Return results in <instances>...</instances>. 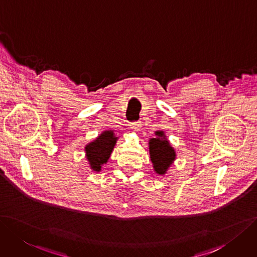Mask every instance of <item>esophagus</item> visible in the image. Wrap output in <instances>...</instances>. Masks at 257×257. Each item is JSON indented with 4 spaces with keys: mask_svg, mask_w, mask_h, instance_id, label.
<instances>
[{
    "mask_svg": "<svg viewBox=\"0 0 257 257\" xmlns=\"http://www.w3.org/2000/svg\"><path fill=\"white\" fill-rule=\"evenodd\" d=\"M130 128L135 131H140L141 129V121H136L130 123Z\"/></svg>",
    "mask_w": 257,
    "mask_h": 257,
    "instance_id": "1",
    "label": "esophagus"
}]
</instances>
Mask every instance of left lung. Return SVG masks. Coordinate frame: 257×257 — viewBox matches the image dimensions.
I'll list each match as a JSON object with an SVG mask.
<instances>
[{"mask_svg": "<svg viewBox=\"0 0 257 257\" xmlns=\"http://www.w3.org/2000/svg\"><path fill=\"white\" fill-rule=\"evenodd\" d=\"M155 136V138H150L148 141L150 161L155 173L159 176H164L174 164L177 154L163 130H157Z\"/></svg>", "mask_w": 257, "mask_h": 257, "instance_id": "obj_1", "label": "left lung"}]
</instances>
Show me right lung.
<instances>
[{
	"mask_svg": "<svg viewBox=\"0 0 257 257\" xmlns=\"http://www.w3.org/2000/svg\"><path fill=\"white\" fill-rule=\"evenodd\" d=\"M119 138L114 130H104L84 147L85 159L92 172L99 173L103 164H107L112 151Z\"/></svg>",
	"mask_w": 257,
	"mask_h": 257,
	"instance_id": "1",
	"label": "right lung"
}]
</instances>
